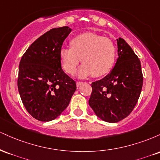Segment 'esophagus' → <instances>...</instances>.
Listing matches in <instances>:
<instances>
[{
    "label": "esophagus",
    "mask_w": 160,
    "mask_h": 160,
    "mask_svg": "<svg viewBox=\"0 0 160 160\" xmlns=\"http://www.w3.org/2000/svg\"><path fill=\"white\" fill-rule=\"evenodd\" d=\"M83 83L82 82H77L76 84H77V86H80V85H82V84Z\"/></svg>",
    "instance_id": "obj_1"
}]
</instances>
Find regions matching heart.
<instances>
[{"label": "heart", "mask_w": 160, "mask_h": 160, "mask_svg": "<svg viewBox=\"0 0 160 160\" xmlns=\"http://www.w3.org/2000/svg\"><path fill=\"white\" fill-rule=\"evenodd\" d=\"M71 48L62 47L59 58L62 68L72 74L80 62L82 65L78 75L81 78L92 74L101 77L108 74L114 65L117 49L114 43L108 38L94 33H82L71 41Z\"/></svg>", "instance_id": "b5f03b06"}]
</instances>
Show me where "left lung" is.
<instances>
[{
	"instance_id": "obj_1",
	"label": "left lung",
	"mask_w": 160,
	"mask_h": 160,
	"mask_svg": "<svg viewBox=\"0 0 160 160\" xmlns=\"http://www.w3.org/2000/svg\"><path fill=\"white\" fill-rule=\"evenodd\" d=\"M118 58L110 74L92 83L89 104L97 117L117 122L133 111L143 85L141 62L122 38L117 40Z\"/></svg>"
}]
</instances>
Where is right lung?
<instances>
[{"instance_id": "add662e5", "label": "right lung", "mask_w": 160, "mask_h": 160, "mask_svg": "<svg viewBox=\"0 0 160 160\" xmlns=\"http://www.w3.org/2000/svg\"><path fill=\"white\" fill-rule=\"evenodd\" d=\"M71 29L56 28L38 38L22 57L18 89L27 111L36 120H55L68 106L76 82L62 69L59 51Z\"/></svg>"}]
</instances>
